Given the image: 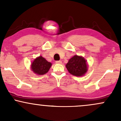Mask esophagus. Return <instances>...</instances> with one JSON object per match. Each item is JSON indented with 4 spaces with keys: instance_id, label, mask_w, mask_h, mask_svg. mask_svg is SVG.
Segmentation results:
<instances>
[{
    "instance_id": "obj_1",
    "label": "esophagus",
    "mask_w": 121,
    "mask_h": 121,
    "mask_svg": "<svg viewBox=\"0 0 121 121\" xmlns=\"http://www.w3.org/2000/svg\"><path fill=\"white\" fill-rule=\"evenodd\" d=\"M61 61H56V64H61Z\"/></svg>"
}]
</instances>
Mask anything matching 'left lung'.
<instances>
[{
	"mask_svg": "<svg viewBox=\"0 0 121 121\" xmlns=\"http://www.w3.org/2000/svg\"><path fill=\"white\" fill-rule=\"evenodd\" d=\"M65 66L70 74L77 77L84 76L87 71L86 60L83 57L77 55L69 59Z\"/></svg>",
	"mask_w": 121,
	"mask_h": 121,
	"instance_id": "8db88e82",
	"label": "left lung"
}]
</instances>
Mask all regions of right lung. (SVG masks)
Listing matches in <instances>:
<instances>
[{
    "label": "right lung",
    "mask_w": 121,
    "mask_h": 121,
    "mask_svg": "<svg viewBox=\"0 0 121 121\" xmlns=\"http://www.w3.org/2000/svg\"><path fill=\"white\" fill-rule=\"evenodd\" d=\"M52 63L48 62L42 56L36 58L31 64V69L35 74L43 75L49 71Z\"/></svg>",
    "instance_id": "right-lung-1"
}]
</instances>
